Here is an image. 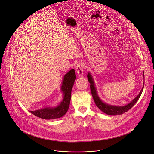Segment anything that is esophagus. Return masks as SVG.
Here are the masks:
<instances>
[{"instance_id": "esophagus-1", "label": "esophagus", "mask_w": 154, "mask_h": 154, "mask_svg": "<svg viewBox=\"0 0 154 154\" xmlns=\"http://www.w3.org/2000/svg\"><path fill=\"white\" fill-rule=\"evenodd\" d=\"M84 65L82 62H79L76 66V72L79 77H82L84 73Z\"/></svg>"}]
</instances>
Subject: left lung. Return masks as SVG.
Returning a JSON list of instances; mask_svg holds the SVG:
<instances>
[{
    "mask_svg": "<svg viewBox=\"0 0 154 154\" xmlns=\"http://www.w3.org/2000/svg\"><path fill=\"white\" fill-rule=\"evenodd\" d=\"M87 77H88V81L91 84L90 88H91V94H92V95L93 99L94 100V102L95 103L96 106L104 113L108 114V115H111V116L121 115L125 112H127L128 110H130L132 107L135 104V103L137 102V100H139L140 96L142 94V92H143V90L144 88V82L143 88L140 91L139 95L137 96L131 102L128 103V104H126L124 106H116L110 105L109 104L103 102L97 95L94 81L92 76L91 75L90 73H88ZM143 77H144V73H143Z\"/></svg>",
    "mask_w": 154,
    "mask_h": 154,
    "instance_id": "left-lung-1",
    "label": "left lung"
}]
</instances>
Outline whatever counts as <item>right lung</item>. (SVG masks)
<instances>
[{
	"instance_id": "obj_1",
	"label": "right lung",
	"mask_w": 154,
	"mask_h": 154,
	"mask_svg": "<svg viewBox=\"0 0 154 154\" xmlns=\"http://www.w3.org/2000/svg\"><path fill=\"white\" fill-rule=\"evenodd\" d=\"M75 78L74 69H72L65 75L61 86V91L63 94V98L57 107H47L40 110L30 111V112L36 117L45 119H54L63 116L69 107L72 89Z\"/></svg>"
}]
</instances>
